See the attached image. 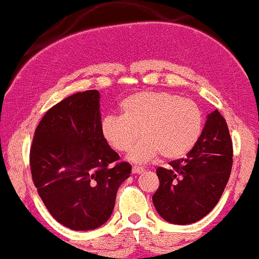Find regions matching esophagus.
<instances>
[{
  "instance_id": "esophagus-1",
  "label": "esophagus",
  "mask_w": 259,
  "mask_h": 259,
  "mask_svg": "<svg viewBox=\"0 0 259 259\" xmlns=\"http://www.w3.org/2000/svg\"><path fill=\"white\" fill-rule=\"evenodd\" d=\"M144 170L145 169L144 168H141V167H133V174H141V173H144Z\"/></svg>"
}]
</instances>
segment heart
<instances>
[{
    "label": "heart",
    "mask_w": 259,
    "mask_h": 259,
    "mask_svg": "<svg viewBox=\"0 0 259 259\" xmlns=\"http://www.w3.org/2000/svg\"><path fill=\"white\" fill-rule=\"evenodd\" d=\"M203 114L194 101L163 91H144L120 103V117L107 115L101 123L103 139L117 152H125L139 135L127 158L145 163L160 156L173 160L186 156L200 139Z\"/></svg>",
    "instance_id": "1"
}]
</instances>
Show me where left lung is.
I'll use <instances>...</instances> for the list:
<instances>
[{
  "mask_svg": "<svg viewBox=\"0 0 259 259\" xmlns=\"http://www.w3.org/2000/svg\"><path fill=\"white\" fill-rule=\"evenodd\" d=\"M157 168L159 187L152 196L164 221L186 225L206 217L221 200L233 167V141L224 117L215 109L185 158Z\"/></svg>",
  "mask_w": 259,
  "mask_h": 259,
  "instance_id": "1",
  "label": "left lung"
}]
</instances>
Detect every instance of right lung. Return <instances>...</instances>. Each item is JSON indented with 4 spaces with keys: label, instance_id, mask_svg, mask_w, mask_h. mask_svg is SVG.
<instances>
[{
    "label": "right lung",
    "instance_id": "right-lung-1",
    "mask_svg": "<svg viewBox=\"0 0 259 259\" xmlns=\"http://www.w3.org/2000/svg\"><path fill=\"white\" fill-rule=\"evenodd\" d=\"M37 194L53 218L72 230L108 221L118 187L132 173L101 132L100 92H78L45 113L30 147Z\"/></svg>",
    "mask_w": 259,
    "mask_h": 259
}]
</instances>
